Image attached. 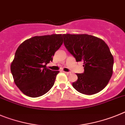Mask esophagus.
<instances>
[{
    "mask_svg": "<svg viewBox=\"0 0 125 125\" xmlns=\"http://www.w3.org/2000/svg\"><path fill=\"white\" fill-rule=\"evenodd\" d=\"M63 72L65 73L66 75H70V72Z\"/></svg>",
    "mask_w": 125,
    "mask_h": 125,
    "instance_id": "1",
    "label": "esophagus"
}]
</instances>
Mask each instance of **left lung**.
<instances>
[{
    "label": "left lung",
    "instance_id": "8db88e82",
    "mask_svg": "<svg viewBox=\"0 0 125 125\" xmlns=\"http://www.w3.org/2000/svg\"><path fill=\"white\" fill-rule=\"evenodd\" d=\"M63 43L76 62H83L84 72L76 73L72 86L80 93L93 95L107 85L113 74V55L102 39L87 34H63Z\"/></svg>",
    "mask_w": 125,
    "mask_h": 125
}]
</instances>
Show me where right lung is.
Masks as SVG:
<instances>
[{"label": "right lung", "mask_w": 125, "mask_h": 125, "mask_svg": "<svg viewBox=\"0 0 125 125\" xmlns=\"http://www.w3.org/2000/svg\"><path fill=\"white\" fill-rule=\"evenodd\" d=\"M63 43L62 34L35 36L21 43L10 65L14 82L30 97L42 96L54 85L59 71L46 68Z\"/></svg>", "instance_id": "right-lung-1"}]
</instances>
